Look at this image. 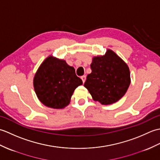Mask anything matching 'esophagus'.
<instances>
[{
    "label": "esophagus",
    "instance_id": "obj_1",
    "mask_svg": "<svg viewBox=\"0 0 160 160\" xmlns=\"http://www.w3.org/2000/svg\"><path fill=\"white\" fill-rule=\"evenodd\" d=\"M81 79H82V82L84 83V82H85V80H86V76H81Z\"/></svg>",
    "mask_w": 160,
    "mask_h": 160
}]
</instances>
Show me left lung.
I'll list each match as a JSON object with an SVG mask.
<instances>
[{
	"mask_svg": "<svg viewBox=\"0 0 160 160\" xmlns=\"http://www.w3.org/2000/svg\"><path fill=\"white\" fill-rule=\"evenodd\" d=\"M91 69L84 86L95 101L111 104L124 96L131 83L130 71L113 51L108 49L104 56L94 57Z\"/></svg>",
	"mask_w": 160,
	"mask_h": 160,
	"instance_id": "8db88e82",
	"label": "left lung"
}]
</instances>
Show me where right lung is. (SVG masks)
<instances>
[{
	"label": "right lung",
	"mask_w": 160,
	"mask_h": 160,
	"mask_svg": "<svg viewBox=\"0 0 160 160\" xmlns=\"http://www.w3.org/2000/svg\"><path fill=\"white\" fill-rule=\"evenodd\" d=\"M82 84L73 67L52 56L41 64L33 78V87L39 100L53 108L67 106L74 90Z\"/></svg>",
	"instance_id": "right-lung-1"
}]
</instances>
